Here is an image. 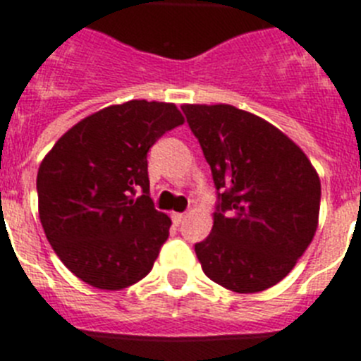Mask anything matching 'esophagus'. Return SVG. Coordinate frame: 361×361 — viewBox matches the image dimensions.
<instances>
[{"label": "esophagus", "mask_w": 361, "mask_h": 361, "mask_svg": "<svg viewBox=\"0 0 361 361\" xmlns=\"http://www.w3.org/2000/svg\"><path fill=\"white\" fill-rule=\"evenodd\" d=\"M183 219H185L183 212H172V221H174L176 225L183 224Z\"/></svg>", "instance_id": "1"}]
</instances>
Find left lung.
<instances>
[{
  "label": "left lung",
  "mask_w": 361,
  "mask_h": 361,
  "mask_svg": "<svg viewBox=\"0 0 361 361\" xmlns=\"http://www.w3.org/2000/svg\"><path fill=\"white\" fill-rule=\"evenodd\" d=\"M218 190L211 234L194 245L212 281L240 294L293 271L318 227L322 185L281 130L233 105H183Z\"/></svg>",
  "instance_id": "8db88e82"
}]
</instances>
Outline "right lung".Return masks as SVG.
I'll return each instance as SVG.
<instances>
[{"label":"right lung","mask_w":361,"mask_h":361,"mask_svg":"<svg viewBox=\"0 0 361 361\" xmlns=\"http://www.w3.org/2000/svg\"><path fill=\"white\" fill-rule=\"evenodd\" d=\"M183 121L174 103L111 105L74 125L43 158L39 219L54 252L80 280L120 290L150 272L171 218L150 200L147 152Z\"/></svg>","instance_id":"1"}]
</instances>
